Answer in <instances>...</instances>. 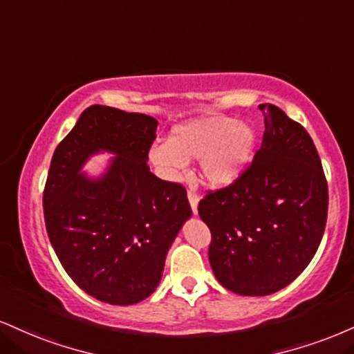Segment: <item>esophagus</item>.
<instances>
[{"mask_svg":"<svg viewBox=\"0 0 354 354\" xmlns=\"http://www.w3.org/2000/svg\"><path fill=\"white\" fill-rule=\"evenodd\" d=\"M188 201H189V206H191V211H193V214H198L199 198H198V194H196L193 189L188 191Z\"/></svg>","mask_w":354,"mask_h":354,"instance_id":"34e87169","label":"esophagus"}]
</instances>
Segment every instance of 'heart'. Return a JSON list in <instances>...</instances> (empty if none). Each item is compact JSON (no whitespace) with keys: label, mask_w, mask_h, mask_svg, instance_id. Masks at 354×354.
I'll list each match as a JSON object with an SVG mask.
<instances>
[{"label":"heart","mask_w":354,"mask_h":354,"mask_svg":"<svg viewBox=\"0 0 354 354\" xmlns=\"http://www.w3.org/2000/svg\"><path fill=\"white\" fill-rule=\"evenodd\" d=\"M257 136L250 125L229 115H203L176 125L165 143L153 145L148 160L168 181L180 180L188 161L201 158V178L209 188L231 186L254 158Z\"/></svg>","instance_id":"heart-1"}]
</instances>
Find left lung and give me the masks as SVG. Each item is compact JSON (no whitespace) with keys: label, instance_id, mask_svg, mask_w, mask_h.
I'll list each match as a JSON object with an SVG mask.
<instances>
[{"label":"left lung","instance_id":"obj_1","mask_svg":"<svg viewBox=\"0 0 354 354\" xmlns=\"http://www.w3.org/2000/svg\"><path fill=\"white\" fill-rule=\"evenodd\" d=\"M259 110L266 131L250 168L198 207L212 234L216 279L244 297L282 290L306 269L328 212V186L313 140L275 105Z\"/></svg>","mask_w":354,"mask_h":354}]
</instances>
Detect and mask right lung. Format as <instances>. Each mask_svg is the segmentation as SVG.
<instances>
[{
	"label": "right lung",
	"mask_w": 354,
	"mask_h": 354,
	"mask_svg": "<svg viewBox=\"0 0 354 354\" xmlns=\"http://www.w3.org/2000/svg\"><path fill=\"white\" fill-rule=\"evenodd\" d=\"M158 120L92 105L55 148L46 181L44 221L64 270L93 299L133 305L161 282L166 254L191 218L185 188L150 171ZM113 158L83 171L92 156Z\"/></svg>",
	"instance_id": "add662e5"
}]
</instances>
